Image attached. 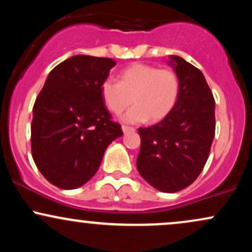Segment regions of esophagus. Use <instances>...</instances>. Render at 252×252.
Masks as SVG:
<instances>
[{"mask_svg": "<svg viewBox=\"0 0 252 252\" xmlns=\"http://www.w3.org/2000/svg\"><path fill=\"white\" fill-rule=\"evenodd\" d=\"M122 130L124 134H128V132H132L135 131V129L132 126H122Z\"/></svg>", "mask_w": 252, "mask_h": 252, "instance_id": "esophagus-1", "label": "esophagus"}]
</instances>
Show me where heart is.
<instances>
[{"label": "heart", "instance_id": "b5f03b06", "mask_svg": "<svg viewBox=\"0 0 252 252\" xmlns=\"http://www.w3.org/2000/svg\"><path fill=\"white\" fill-rule=\"evenodd\" d=\"M179 92L180 82L174 71L148 63H134L121 72L118 83L108 78L100 86L104 103L114 114H122L135 103L123 116L126 123L162 121L175 106Z\"/></svg>", "mask_w": 252, "mask_h": 252}]
</instances>
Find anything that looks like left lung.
I'll return each mask as SVG.
<instances>
[{"label": "left lung", "instance_id": "1", "mask_svg": "<svg viewBox=\"0 0 252 252\" xmlns=\"http://www.w3.org/2000/svg\"><path fill=\"white\" fill-rule=\"evenodd\" d=\"M168 63L179 77L180 92L161 122L140 128L136 167L156 189L174 193L193 184L209 158L216 131L215 98L200 70L181 57Z\"/></svg>", "mask_w": 252, "mask_h": 252}]
</instances>
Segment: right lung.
<instances>
[{
  "label": "right lung",
  "instance_id": "obj_1",
  "mask_svg": "<svg viewBox=\"0 0 252 252\" xmlns=\"http://www.w3.org/2000/svg\"><path fill=\"white\" fill-rule=\"evenodd\" d=\"M115 65L110 58H68L50 72L36 97L32 156L46 180L59 189L86 184L99 168L109 144L123 135L100 94Z\"/></svg>",
  "mask_w": 252,
  "mask_h": 252
}]
</instances>
